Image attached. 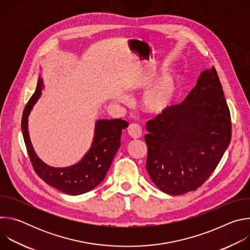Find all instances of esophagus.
Returning a JSON list of instances; mask_svg holds the SVG:
<instances>
[{
    "mask_svg": "<svg viewBox=\"0 0 250 250\" xmlns=\"http://www.w3.org/2000/svg\"><path fill=\"white\" fill-rule=\"evenodd\" d=\"M127 132L129 134L130 137L136 139V138H139L142 134V130H141V127L140 125H138L137 124H131L128 128H127Z\"/></svg>",
    "mask_w": 250,
    "mask_h": 250,
    "instance_id": "esophagus-1",
    "label": "esophagus"
}]
</instances>
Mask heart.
<instances>
[{
    "mask_svg": "<svg viewBox=\"0 0 250 250\" xmlns=\"http://www.w3.org/2000/svg\"><path fill=\"white\" fill-rule=\"evenodd\" d=\"M176 92V80L173 76H166L145 94L142 98V106L149 114H161L168 109Z\"/></svg>",
    "mask_w": 250,
    "mask_h": 250,
    "instance_id": "heart-1",
    "label": "heart"
}]
</instances>
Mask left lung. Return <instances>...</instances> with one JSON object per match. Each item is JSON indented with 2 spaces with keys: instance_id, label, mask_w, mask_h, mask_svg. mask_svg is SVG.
Here are the masks:
<instances>
[{
  "instance_id": "obj_1",
  "label": "left lung",
  "mask_w": 250,
  "mask_h": 250,
  "mask_svg": "<svg viewBox=\"0 0 250 250\" xmlns=\"http://www.w3.org/2000/svg\"><path fill=\"white\" fill-rule=\"evenodd\" d=\"M146 170L169 195L196 191L231 139V120L216 68L204 71L185 100L146 123Z\"/></svg>"
}]
</instances>
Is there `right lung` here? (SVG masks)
<instances>
[{"mask_svg":"<svg viewBox=\"0 0 250 250\" xmlns=\"http://www.w3.org/2000/svg\"><path fill=\"white\" fill-rule=\"evenodd\" d=\"M42 80L40 77L37 89L26 103L21 118V131L31 165L45 183L65 194L80 195L89 192L104 180L121 146L122 131L128 124L120 119L98 121L91 149L79 163L66 168L50 167L35 154L27 132V117L42 94Z\"/></svg>","mask_w":250,"mask_h":250,"instance_id":"add662e5","label":"right lung"}]
</instances>
